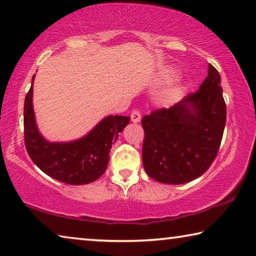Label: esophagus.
<instances>
[{
    "label": "esophagus",
    "mask_w": 256,
    "mask_h": 256,
    "mask_svg": "<svg viewBox=\"0 0 256 256\" xmlns=\"http://www.w3.org/2000/svg\"><path fill=\"white\" fill-rule=\"evenodd\" d=\"M130 118H132V122H135V124L140 122V118H142L140 112L138 111V110H134V111L132 112V114H130Z\"/></svg>",
    "instance_id": "34e87169"
}]
</instances>
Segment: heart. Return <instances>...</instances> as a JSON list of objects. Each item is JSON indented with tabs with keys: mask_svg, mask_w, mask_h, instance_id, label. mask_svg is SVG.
I'll return each mask as SVG.
<instances>
[{
	"mask_svg": "<svg viewBox=\"0 0 256 256\" xmlns=\"http://www.w3.org/2000/svg\"><path fill=\"white\" fill-rule=\"evenodd\" d=\"M176 76V71H168L166 72V77L168 78V79H171V78H174Z\"/></svg>",
	"mask_w": 256,
	"mask_h": 256,
	"instance_id": "b5f03b06",
	"label": "heart"
}]
</instances>
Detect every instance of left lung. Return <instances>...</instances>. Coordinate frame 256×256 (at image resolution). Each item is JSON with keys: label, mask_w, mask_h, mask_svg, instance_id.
Here are the masks:
<instances>
[{"label": "left lung", "mask_w": 256, "mask_h": 256, "mask_svg": "<svg viewBox=\"0 0 256 256\" xmlns=\"http://www.w3.org/2000/svg\"><path fill=\"white\" fill-rule=\"evenodd\" d=\"M220 85L219 72L208 64V77L198 90L142 119L143 164L150 178L179 185L198 178L210 168L227 119Z\"/></svg>", "instance_id": "left-lung-1"}]
</instances>
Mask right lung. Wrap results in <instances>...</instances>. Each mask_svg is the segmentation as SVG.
<instances>
[{"label":"right lung","mask_w":256,"mask_h":256,"mask_svg":"<svg viewBox=\"0 0 256 256\" xmlns=\"http://www.w3.org/2000/svg\"><path fill=\"white\" fill-rule=\"evenodd\" d=\"M24 98V145L32 162L50 177L68 185H85L106 172L112 143L130 116H108L86 136L68 143H51L40 135L32 108V82Z\"/></svg>","instance_id":"right-lung-1"}]
</instances>
